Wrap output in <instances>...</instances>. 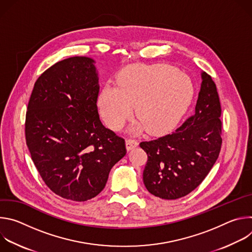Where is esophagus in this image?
Masks as SVG:
<instances>
[{
    "mask_svg": "<svg viewBox=\"0 0 252 252\" xmlns=\"http://www.w3.org/2000/svg\"><path fill=\"white\" fill-rule=\"evenodd\" d=\"M126 149L127 151H130V150H133L134 148H136L138 146V141L136 139H133V138H127L126 139Z\"/></svg>",
    "mask_w": 252,
    "mask_h": 252,
    "instance_id": "obj_1",
    "label": "esophagus"
}]
</instances>
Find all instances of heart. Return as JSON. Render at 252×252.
<instances>
[{
    "label": "heart",
    "instance_id": "1",
    "mask_svg": "<svg viewBox=\"0 0 252 252\" xmlns=\"http://www.w3.org/2000/svg\"><path fill=\"white\" fill-rule=\"evenodd\" d=\"M193 94L190 78L167 64L132 65L126 69L119 88L105 86L99 96L100 114L113 129H120L131 117L137 120L135 133L148 129L152 134L171 128L189 106Z\"/></svg>",
    "mask_w": 252,
    "mask_h": 252
}]
</instances>
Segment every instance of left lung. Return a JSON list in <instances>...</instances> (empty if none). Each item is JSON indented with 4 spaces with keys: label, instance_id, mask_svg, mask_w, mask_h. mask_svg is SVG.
<instances>
[{
    "label": "left lung",
    "instance_id": "1",
    "mask_svg": "<svg viewBox=\"0 0 252 252\" xmlns=\"http://www.w3.org/2000/svg\"><path fill=\"white\" fill-rule=\"evenodd\" d=\"M195 112L169 134L141 141L148 155L143 169L147 189L162 199L190 193L206 177L221 149V106L217 86L203 71Z\"/></svg>",
    "mask_w": 252,
    "mask_h": 252
}]
</instances>
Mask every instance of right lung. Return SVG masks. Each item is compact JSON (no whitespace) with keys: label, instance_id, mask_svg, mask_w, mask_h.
Masks as SVG:
<instances>
[{"label":"right lung","instance_id":"right-lung-1","mask_svg":"<svg viewBox=\"0 0 252 252\" xmlns=\"http://www.w3.org/2000/svg\"><path fill=\"white\" fill-rule=\"evenodd\" d=\"M98 78L94 60L56 63L34 83L26 114V142L34 166L57 195L74 201L96 196L126 140L99 120Z\"/></svg>","mask_w":252,"mask_h":252}]
</instances>
